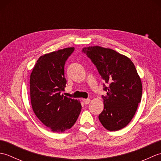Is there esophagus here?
<instances>
[{"label":"esophagus","mask_w":161,"mask_h":161,"mask_svg":"<svg viewBox=\"0 0 161 161\" xmlns=\"http://www.w3.org/2000/svg\"><path fill=\"white\" fill-rule=\"evenodd\" d=\"M83 101H84V104H88L90 103L91 100H90V99H88H88H84Z\"/></svg>","instance_id":"esophagus-1"}]
</instances>
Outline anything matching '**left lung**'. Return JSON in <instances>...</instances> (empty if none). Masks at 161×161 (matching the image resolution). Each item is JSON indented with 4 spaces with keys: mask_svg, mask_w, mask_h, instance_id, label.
Listing matches in <instances>:
<instances>
[{
    "mask_svg": "<svg viewBox=\"0 0 161 161\" xmlns=\"http://www.w3.org/2000/svg\"><path fill=\"white\" fill-rule=\"evenodd\" d=\"M82 52L91 59L104 80V109L99 115L102 125L111 131L131 122L141 101V77L132 61L116 51L101 46L85 47Z\"/></svg>",
    "mask_w": 161,
    "mask_h": 161,
    "instance_id": "obj_1",
    "label": "left lung"
}]
</instances>
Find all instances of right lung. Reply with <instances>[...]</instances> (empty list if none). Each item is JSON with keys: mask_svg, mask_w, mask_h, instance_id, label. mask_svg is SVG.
<instances>
[{"mask_svg": "<svg viewBox=\"0 0 161 161\" xmlns=\"http://www.w3.org/2000/svg\"><path fill=\"white\" fill-rule=\"evenodd\" d=\"M73 47L45 54L37 60L30 75V100L33 111L51 131L62 133L76 122L80 102L61 95L66 87L64 65Z\"/></svg>", "mask_w": 161, "mask_h": 161, "instance_id": "1", "label": "right lung"}]
</instances>
